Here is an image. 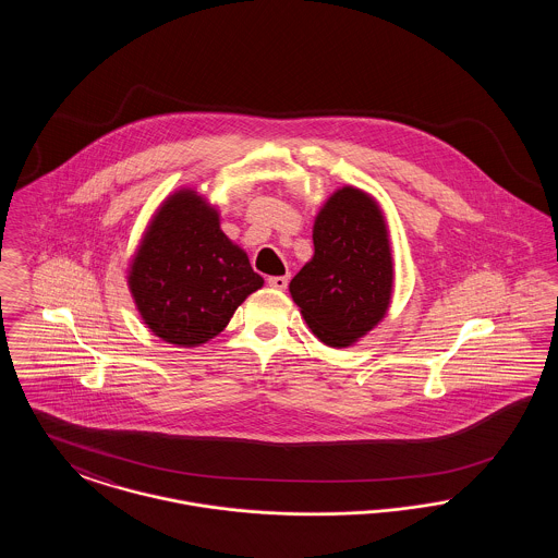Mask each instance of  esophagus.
<instances>
[{
	"mask_svg": "<svg viewBox=\"0 0 558 558\" xmlns=\"http://www.w3.org/2000/svg\"><path fill=\"white\" fill-rule=\"evenodd\" d=\"M267 284L271 289H278V291H284L289 287V276H271L267 278Z\"/></svg>",
	"mask_w": 558,
	"mask_h": 558,
	"instance_id": "obj_1",
	"label": "esophagus"
}]
</instances>
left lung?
Segmentation results:
<instances>
[{
	"label": "left lung",
	"mask_w": 558,
	"mask_h": 558,
	"mask_svg": "<svg viewBox=\"0 0 558 558\" xmlns=\"http://www.w3.org/2000/svg\"><path fill=\"white\" fill-rule=\"evenodd\" d=\"M292 301L328 347L353 345L385 318L393 292L389 230L360 187L337 190L314 223V257L291 280Z\"/></svg>",
	"instance_id": "1"
}]
</instances>
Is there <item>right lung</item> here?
<instances>
[{"mask_svg":"<svg viewBox=\"0 0 558 558\" xmlns=\"http://www.w3.org/2000/svg\"><path fill=\"white\" fill-rule=\"evenodd\" d=\"M128 284L144 324L162 341L196 347L217 337L240 303L264 287L246 253L194 190L173 192L133 255Z\"/></svg>","mask_w":558,"mask_h":558,"instance_id":"obj_1","label":"right lung"}]
</instances>
